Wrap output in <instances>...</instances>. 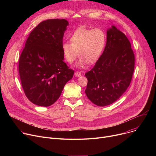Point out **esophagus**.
<instances>
[{"label": "esophagus", "instance_id": "34e87169", "mask_svg": "<svg viewBox=\"0 0 156 156\" xmlns=\"http://www.w3.org/2000/svg\"><path fill=\"white\" fill-rule=\"evenodd\" d=\"M75 75L76 76H80L81 75V72H75Z\"/></svg>", "mask_w": 156, "mask_h": 156}]
</instances>
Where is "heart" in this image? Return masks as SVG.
<instances>
[{
	"instance_id": "heart-1",
	"label": "heart",
	"mask_w": 156,
	"mask_h": 156,
	"mask_svg": "<svg viewBox=\"0 0 156 156\" xmlns=\"http://www.w3.org/2000/svg\"><path fill=\"white\" fill-rule=\"evenodd\" d=\"M70 43L64 42L62 50L66 61L72 63L78 55L80 68H84L87 63L94 64L101 58L106 44V35L99 28H79L70 37Z\"/></svg>"
}]
</instances>
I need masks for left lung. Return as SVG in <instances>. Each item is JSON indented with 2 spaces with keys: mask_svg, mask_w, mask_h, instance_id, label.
<instances>
[{
  "mask_svg": "<svg viewBox=\"0 0 156 156\" xmlns=\"http://www.w3.org/2000/svg\"><path fill=\"white\" fill-rule=\"evenodd\" d=\"M135 69V54L125 34L112 26L107 31L104 52L86 73L85 93L93 104L103 107L119 99L129 86Z\"/></svg>",
  "mask_w": 156,
  "mask_h": 156,
  "instance_id": "8db88e82",
  "label": "left lung"
}]
</instances>
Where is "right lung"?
<instances>
[{"label": "right lung", "mask_w": 156, "mask_h": 156, "mask_svg": "<svg viewBox=\"0 0 156 156\" xmlns=\"http://www.w3.org/2000/svg\"><path fill=\"white\" fill-rule=\"evenodd\" d=\"M69 22L65 19L43 21L30 33L20 58L18 70L27 98L43 107L52 105L73 78L74 70L63 60V37Z\"/></svg>", "instance_id": "add662e5"}]
</instances>
